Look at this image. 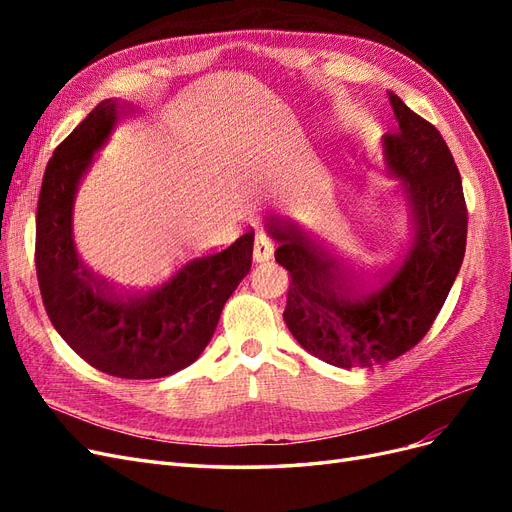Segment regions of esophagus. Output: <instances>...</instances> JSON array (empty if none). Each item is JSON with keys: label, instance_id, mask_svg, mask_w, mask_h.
<instances>
[{"label": "esophagus", "instance_id": "obj_1", "mask_svg": "<svg viewBox=\"0 0 512 512\" xmlns=\"http://www.w3.org/2000/svg\"><path fill=\"white\" fill-rule=\"evenodd\" d=\"M273 256V239L265 232H260L254 243V260L256 262H265Z\"/></svg>", "mask_w": 512, "mask_h": 512}]
</instances>
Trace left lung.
<instances>
[{
    "label": "left lung",
    "instance_id": "left-lung-1",
    "mask_svg": "<svg viewBox=\"0 0 512 512\" xmlns=\"http://www.w3.org/2000/svg\"><path fill=\"white\" fill-rule=\"evenodd\" d=\"M397 128L384 136L386 162L404 179L414 239L380 280L344 271L342 262L290 222H275V260L292 282L284 320L294 339L335 367H374L412 350L431 329L466 254L468 207L453 153L438 128L393 91Z\"/></svg>",
    "mask_w": 512,
    "mask_h": 512
}]
</instances>
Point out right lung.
I'll return each instance as SVG.
<instances>
[{"label":"right lung","mask_w":512,"mask_h":512,"mask_svg":"<svg viewBox=\"0 0 512 512\" xmlns=\"http://www.w3.org/2000/svg\"><path fill=\"white\" fill-rule=\"evenodd\" d=\"M115 119L117 104L102 100L46 164L36 211L38 286L53 327L85 363L117 378H164L211 342L224 303L252 269L254 230L151 288L121 290L91 273L74 250L72 200Z\"/></svg>","instance_id":"right-lung-1"}]
</instances>
